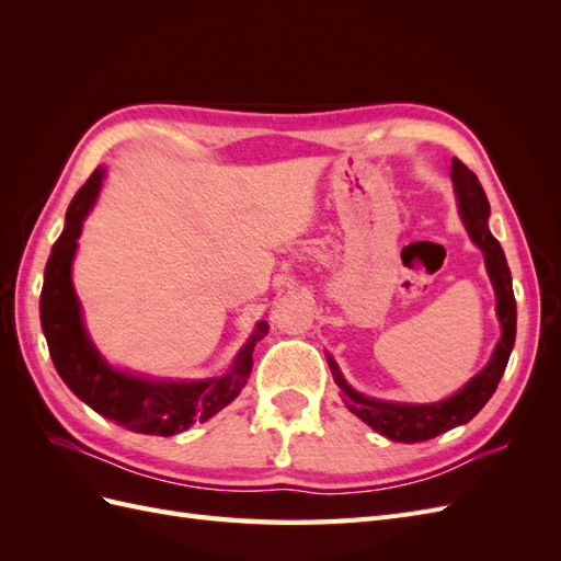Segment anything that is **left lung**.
<instances>
[{
  "label": "left lung",
  "mask_w": 561,
  "mask_h": 561,
  "mask_svg": "<svg viewBox=\"0 0 561 561\" xmlns=\"http://www.w3.org/2000/svg\"><path fill=\"white\" fill-rule=\"evenodd\" d=\"M451 182L456 194V206L461 222L470 236V241L478 245L484 254V266L491 285L496 293V316L501 322V339L491 353L489 363L474 375L463 388H458L454 396L426 402V404H412V402H390L377 400L358 393L351 388L339 371L332 355H328V365L334 375L336 386L342 388V396L348 410L363 419L369 428L386 435L393 443H423V439L437 437L439 433H447L456 426H463L482 407L494 396V390L503 377V371L511 360V353L515 346V332H517V304L513 295V276L507 268L503 248L489 231V201L482 190V184L468 165L458 159L451 161Z\"/></svg>",
  "instance_id": "obj_1"
}]
</instances>
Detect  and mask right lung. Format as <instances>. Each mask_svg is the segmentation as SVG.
<instances>
[{"mask_svg": "<svg viewBox=\"0 0 561 561\" xmlns=\"http://www.w3.org/2000/svg\"><path fill=\"white\" fill-rule=\"evenodd\" d=\"M105 168L100 165L75 194L65 229L44 268L39 297L42 330L60 379L93 412L142 435H175L196 421H208L241 393L252 371V351L268 325L260 320L231 367L210 379H154L112 367L83 328L81 304L72 285V262L83 219L95 206Z\"/></svg>", "mask_w": 561, "mask_h": 561, "instance_id": "1", "label": "right lung"}]
</instances>
